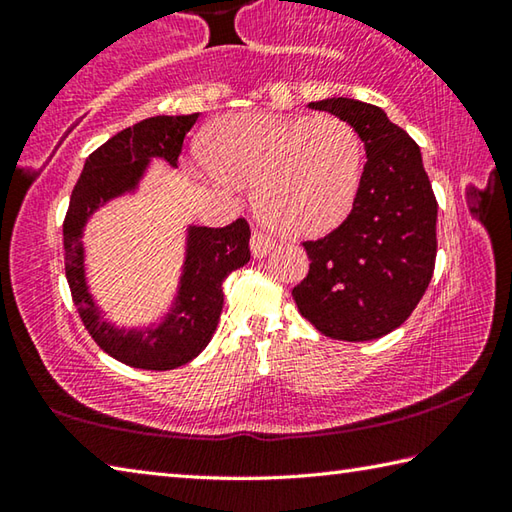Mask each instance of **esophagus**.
Returning a JSON list of instances; mask_svg holds the SVG:
<instances>
[{
	"mask_svg": "<svg viewBox=\"0 0 512 512\" xmlns=\"http://www.w3.org/2000/svg\"><path fill=\"white\" fill-rule=\"evenodd\" d=\"M275 246V239L268 235L264 230H253V237H250V250H253V255L262 257L266 255L268 250Z\"/></svg>",
	"mask_w": 512,
	"mask_h": 512,
	"instance_id": "34e87169",
	"label": "esophagus"
}]
</instances>
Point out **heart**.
I'll list each match as a JSON object with an SVG mask.
<instances>
[{
    "label": "heart",
    "mask_w": 512,
    "mask_h": 512,
    "mask_svg": "<svg viewBox=\"0 0 512 512\" xmlns=\"http://www.w3.org/2000/svg\"><path fill=\"white\" fill-rule=\"evenodd\" d=\"M203 160L223 183L255 185L259 214L293 235L325 230L357 194L363 144L341 117L228 115L203 137Z\"/></svg>",
    "instance_id": "1"
}]
</instances>
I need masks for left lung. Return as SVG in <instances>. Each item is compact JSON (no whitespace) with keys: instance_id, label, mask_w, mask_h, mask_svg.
<instances>
[{"instance_id":"left-lung-1","label":"left lung","mask_w":512,"mask_h":512,"mask_svg":"<svg viewBox=\"0 0 512 512\" xmlns=\"http://www.w3.org/2000/svg\"><path fill=\"white\" fill-rule=\"evenodd\" d=\"M357 128L368 160L345 221L302 241L309 273L291 291L320 334L372 341L400 327L418 307L436 266L438 201L420 146L384 110L354 99L309 103Z\"/></svg>"}]
</instances>
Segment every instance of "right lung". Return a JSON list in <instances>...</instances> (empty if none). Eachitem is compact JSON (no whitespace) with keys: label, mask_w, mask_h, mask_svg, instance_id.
<instances>
[{"label":"right lung","mask_w":512,"mask_h":512,"mask_svg":"<svg viewBox=\"0 0 512 512\" xmlns=\"http://www.w3.org/2000/svg\"><path fill=\"white\" fill-rule=\"evenodd\" d=\"M198 112L151 117L110 137L88 160L76 180L63 221L65 275L85 329L112 359L140 370H171L189 363L210 343L223 309V282L250 259V225L237 219L223 228H192L180 296L171 316L146 332H121L99 318L83 277L81 232L97 205L135 187L151 155L178 162L185 135Z\"/></svg>","instance_id":"right-lung-1"}]
</instances>
